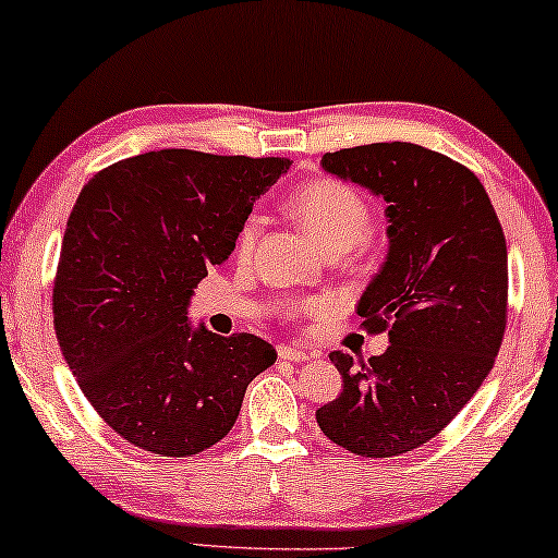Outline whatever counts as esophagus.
<instances>
[{
	"label": "esophagus",
	"instance_id": "34e87169",
	"mask_svg": "<svg viewBox=\"0 0 558 558\" xmlns=\"http://www.w3.org/2000/svg\"><path fill=\"white\" fill-rule=\"evenodd\" d=\"M279 357L289 363H302V361H310L312 353L300 345H279Z\"/></svg>",
	"mask_w": 558,
	"mask_h": 558
}]
</instances>
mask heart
I'll list each match as a JSON object with an SVG mask.
<instances>
[{
  "mask_svg": "<svg viewBox=\"0 0 558 558\" xmlns=\"http://www.w3.org/2000/svg\"><path fill=\"white\" fill-rule=\"evenodd\" d=\"M289 210L294 213V218L307 228L312 239L325 251H350L371 233L373 213L368 201L353 185L335 178L304 182L289 197ZM258 231H262L258 216H248L243 220L239 235H235V256H251L258 241ZM327 307H330L327 300H300L289 304V312L300 317H317Z\"/></svg>",
  "mask_w": 558,
  "mask_h": 558,
  "instance_id": "1",
  "label": "heart"
}]
</instances>
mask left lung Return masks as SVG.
Wrapping results in <instances>:
<instances>
[{"instance_id": "1", "label": "left lung", "mask_w": 558, "mask_h": 558, "mask_svg": "<svg viewBox=\"0 0 558 558\" xmlns=\"http://www.w3.org/2000/svg\"><path fill=\"white\" fill-rule=\"evenodd\" d=\"M323 167L388 203V258L357 302L391 345L368 363L335 350L342 391L317 409L327 439L361 457L426 445L460 414L498 355L508 323V248L483 182L409 142L327 151Z\"/></svg>"}]
</instances>
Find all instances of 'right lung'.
I'll use <instances>...</instances> for the list:
<instances>
[{
	"label": "right lung",
	"instance_id": "1",
	"mask_svg": "<svg viewBox=\"0 0 558 558\" xmlns=\"http://www.w3.org/2000/svg\"><path fill=\"white\" fill-rule=\"evenodd\" d=\"M289 165L159 149L83 185L52 281V325L83 396L129 445L159 457L213 447L277 361L251 332L193 330L187 304Z\"/></svg>",
	"mask_w": 558,
	"mask_h": 558
}]
</instances>
